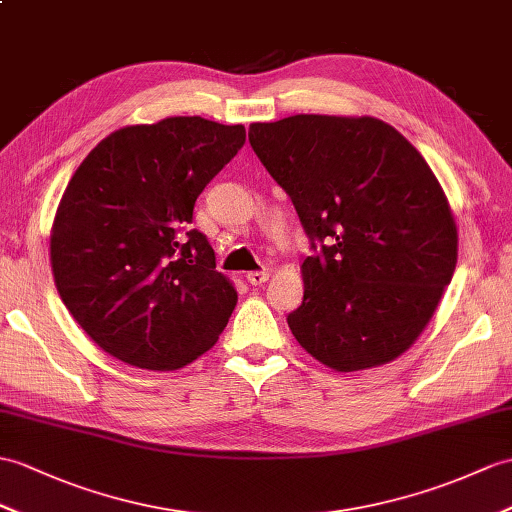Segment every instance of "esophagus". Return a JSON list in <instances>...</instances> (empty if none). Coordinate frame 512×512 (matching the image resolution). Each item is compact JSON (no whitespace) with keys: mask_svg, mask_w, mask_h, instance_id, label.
<instances>
[{"mask_svg":"<svg viewBox=\"0 0 512 512\" xmlns=\"http://www.w3.org/2000/svg\"><path fill=\"white\" fill-rule=\"evenodd\" d=\"M268 279H270V272H266V270H255L246 275V281L251 285H264Z\"/></svg>","mask_w":512,"mask_h":512,"instance_id":"esophagus-1","label":"esophagus"}]
</instances>
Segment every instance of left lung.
I'll list each match as a JSON object with an SVG mask.
<instances>
[{
	"mask_svg": "<svg viewBox=\"0 0 512 512\" xmlns=\"http://www.w3.org/2000/svg\"><path fill=\"white\" fill-rule=\"evenodd\" d=\"M248 141L310 240L331 244L301 264L294 338L340 373L399 358L432 320L458 261L454 211L421 152L368 115L257 122Z\"/></svg>",
	"mask_w": 512,
	"mask_h": 512,
	"instance_id": "1",
	"label": "left lung"
}]
</instances>
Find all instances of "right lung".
Returning <instances> with one entry per match:
<instances>
[{
    "label": "right lung",
    "instance_id": "obj_1",
    "mask_svg": "<svg viewBox=\"0 0 512 512\" xmlns=\"http://www.w3.org/2000/svg\"><path fill=\"white\" fill-rule=\"evenodd\" d=\"M244 141L242 124L165 117L115 130L71 176L50 231L52 275L69 314L111 358L178 371L218 342L237 292L207 237L186 229L196 198Z\"/></svg>",
    "mask_w": 512,
    "mask_h": 512
}]
</instances>
